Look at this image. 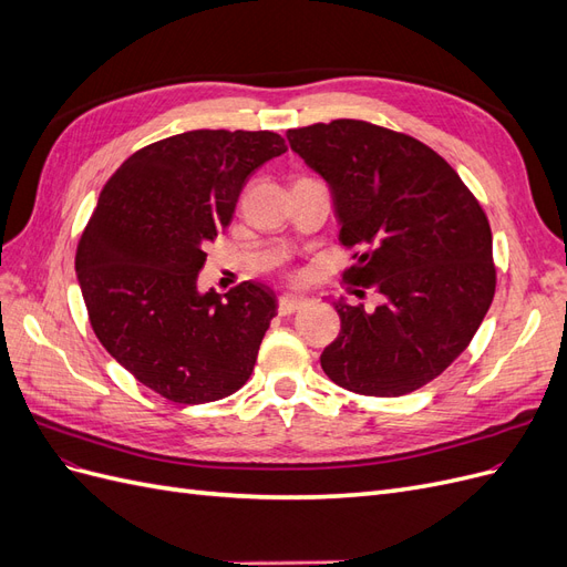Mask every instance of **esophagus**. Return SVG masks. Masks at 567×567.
<instances>
[{"label":"esophagus","instance_id":"obj_1","mask_svg":"<svg viewBox=\"0 0 567 567\" xmlns=\"http://www.w3.org/2000/svg\"><path fill=\"white\" fill-rule=\"evenodd\" d=\"M307 305V300L305 298H293V296H284V298H279V305H277V312L281 315V317H288V315H293V312H298L300 307H305Z\"/></svg>","mask_w":567,"mask_h":567}]
</instances>
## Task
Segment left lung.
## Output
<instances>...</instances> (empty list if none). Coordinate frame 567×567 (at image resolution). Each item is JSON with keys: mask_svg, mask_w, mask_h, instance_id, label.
I'll use <instances>...</instances> for the list:
<instances>
[{"mask_svg": "<svg viewBox=\"0 0 567 567\" xmlns=\"http://www.w3.org/2000/svg\"><path fill=\"white\" fill-rule=\"evenodd\" d=\"M290 148L329 182L342 281L383 296L373 312L336 302L340 333L321 352L329 379L367 398L431 383L471 346L494 290L483 205L431 146L367 120L340 117L286 132Z\"/></svg>", "mask_w": 567, "mask_h": 567, "instance_id": "obj_1", "label": "left lung"}]
</instances>
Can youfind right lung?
Instances as JSON below:
<instances>
[{"instance_id":"1","label":"right lung","mask_w":567,"mask_h":567,"mask_svg":"<svg viewBox=\"0 0 567 567\" xmlns=\"http://www.w3.org/2000/svg\"><path fill=\"white\" fill-rule=\"evenodd\" d=\"M286 151L269 130H194L134 151L101 188L75 252L92 331L169 402H215L250 379L277 296L255 281L200 296L196 279L248 177Z\"/></svg>"}]
</instances>
